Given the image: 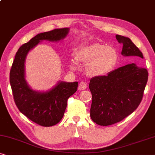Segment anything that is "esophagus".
<instances>
[{"label": "esophagus", "instance_id": "obj_1", "mask_svg": "<svg viewBox=\"0 0 155 155\" xmlns=\"http://www.w3.org/2000/svg\"><path fill=\"white\" fill-rule=\"evenodd\" d=\"M87 88V84L85 81H81L79 83V89L81 90H85Z\"/></svg>", "mask_w": 155, "mask_h": 155}]
</instances>
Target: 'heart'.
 Listing matches in <instances>:
<instances>
[{"label": "heart", "instance_id": "1", "mask_svg": "<svg viewBox=\"0 0 155 155\" xmlns=\"http://www.w3.org/2000/svg\"><path fill=\"white\" fill-rule=\"evenodd\" d=\"M78 60L84 64H89L87 68L88 74L102 76L112 70L117 64L118 53L114 48L95 43L81 51Z\"/></svg>", "mask_w": 155, "mask_h": 155}]
</instances>
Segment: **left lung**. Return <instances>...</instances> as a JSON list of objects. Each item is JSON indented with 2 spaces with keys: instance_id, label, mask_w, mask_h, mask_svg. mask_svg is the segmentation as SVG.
<instances>
[{
  "instance_id": "8db88e82",
  "label": "left lung",
  "mask_w": 155,
  "mask_h": 155,
  "mask_svg": "<svg viewBox=\"0 0 155 155\" xmlns=\"http://www.w3.org/2000/svg\"><path fill=\"white\" fill-rule=\"evenodd\" d=\"M123 44L121 55L140 61L142 52L129 38L116 35ZM148 79L146 69L135 63L111 71L107 76L91 78L89 88L92 94L91 117L100 126H110L121 121L138 108L142 101Z\"/></svg>"
}]
</instances>
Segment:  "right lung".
<instances>
[{
  "label": "right lung",
  "mask_w": 155,
  "mask_h": 155,
  "mask_svg": "<svg viewBox=\"0 0 155 155\" xmlns=\"http://www.w3.org/2000/svg\"><path fill=\"white\" fill-rule=\"evenodd\" d=\"M68 32V28H63L37 34L18 49L10 69V83L15 104L28 119L41 126L49 127L60 121L67 100L77 91L78 82H60L46 93L32 91L25 78V58L28 52L41 40L59 41L64 38Z\"/></svg>",
  "instance_id": "add662e5"
}]
</instances>
